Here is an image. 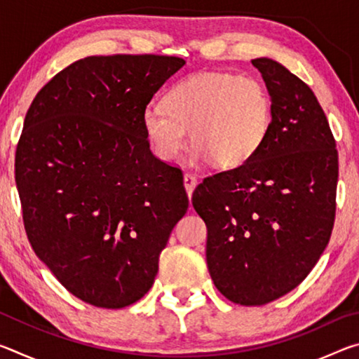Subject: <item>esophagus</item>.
Listing matches in <instances>:
<instances>
[{
	"label": "esophagus",
	"mask_w": 359,
	"mask_h": 359,
	"mask_svg": "<svg viewBox=\"0 0 359 359\" xmlns=\"http://www.w3.org/2000/svg\"><path fill=\"white\" fill-rule=\"evenodd\" d=\"M184 185H185V190H187V194H188V196H191V194H193V190H194V187L198 185V179L194 177L193 174H190V172H185V174H184Z\"/></svg>",
	"instance_id": "34e87169"
}]
</instances>
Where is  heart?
I'll return each mask as SVG.
<instances>
[{"label": "heart", "mask_w": 359, "mask_h": 359, "mask_svg": "<svg viewBox=\"0 0 359 359\" xmlns=\"http://www.w3.org/2000/svg\"><path fill=\"white\" fill-rule=\"evenodd\" d=\"M272 102L258 79L233 72H201L169 90L165 102L142 111V130L156 158L172 161L188 130L194 142L188 161L212 160L217 168L247 165L271 131Z\"/></svg>", "instance_id": "1"}]
</instances>
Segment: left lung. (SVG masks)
Here are the masks:
<instances>
[{
    "mask_svg": "<svg viewBox=\"0 0 359 359\" xmlns=\"http://www.w3.org/2000/svg\"><path fill=\"white\" fill-rule=\"evenodd\" d=\"M271 95L272 123L247 165L205 177L193 208L208 226L205 259L217 290L263 306L296 288L330 242L339 156L317 96L271 58L252 60Z\"/></svg>",
    "mask_w": 359,
    "mask_h": 359,
    "instance_id": "1",
    "label": "left lung"
}]
</instances>
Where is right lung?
I'll use <instances>...</instances> for the list:
<instances>
[{
  "label": "right lung",
  "mask_w": 359,
  "mask_h": 359,
  "mask_svg": "<svg viewBox=\"0 0 359 359\" xmlns=\"http://www.w3.org/2000/svg\"><path fill=\"white\" fill-rule=\"evenodd\" d=\"M185 60L87 57L29 106L15 184L34 253L83 302L121 309L154 285L188 209L184 175L151 154L142 111Z\"/></svg>",
  "instance_id": "right-lung-1"
}]
</instances>
